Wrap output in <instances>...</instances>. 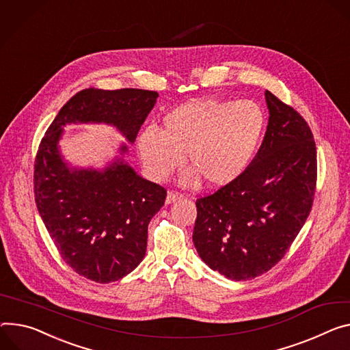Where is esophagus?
<instances>
[{
	"mask_svg": "<svg viewBox=\"0 0 350 350\" xmlns=\"http://www.w3.org/2000/svg\"><path fill=\"white\" fill-rule=\"evenodd\" d=\"M181 198H183L181 194L169 191V193H167V197H166V204H172V202H174V201H177V200H181Z\"/></svg>",
	"mask_w": 350,
	"mask_h": 350,
	"instance_id": "obj_1",
	"label": "esophagus"
}]
</instances>
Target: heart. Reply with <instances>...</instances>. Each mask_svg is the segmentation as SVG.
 <instances>
[{
	"label": "heart",
	"instance_id": "1",
	"mask_svg": "<svg viewBox=\"0 0 350 350\" xmlns=\"http://www.w3.org/2000/svg\"><path fill=\"white\" fill-rule=\"evenodd\" d=\"M265 130L267 114L257 102L198 99L169 111L161 131L145 130L138 152L154 181L166 180L188 154L194 169L181 183L196 185L202 177L209 187L221 188L244 174Z\"/></svg>",
	"mask_w": 350,
	"mask_h": 350
}]
</instances>
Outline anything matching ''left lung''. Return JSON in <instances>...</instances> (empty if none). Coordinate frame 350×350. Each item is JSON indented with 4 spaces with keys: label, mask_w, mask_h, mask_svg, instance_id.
Here are the masks:
<instances>
[{
    "label": "left lung",
    "mask_w": 350,
    "mask_h": 350,
    "mask_svg": "<svg viewBox=\"0 0 350 350\" xmlns=\"http://www.w3.org/2000/svg\"><path fill=\"white\" fill-rule=\"evenodd\" d=\"M269 120L264 141L244 174L197 200L193 241L201 260L232 280L275 267L310 215L317 149L306 120L265 92Z\"/></svg>",
    "instance_id": "1"
}]
</instances>
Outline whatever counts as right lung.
<instances>
[{
	"label": "right lung",
	"instance_id": "add662e5",
	"mask_svg": "<svg viewBox=\"0 0 350 350\" xmlns=\"http://www.w3.org/2000/svg\"><path fill=\"white\" fill-rule=\"evenodd\" d=\"M157 92L83 89L55 116L35 161V200L59 256L77 273L98 283L118 280L144 260L148 225L166 189L142 178L124 161L129 146L105 169L70 166L59 152L67 124L103 122L134 144Z\"/></svg>",
	"mask_w": 350,
	"mask_h": 350
}]
</instances>
